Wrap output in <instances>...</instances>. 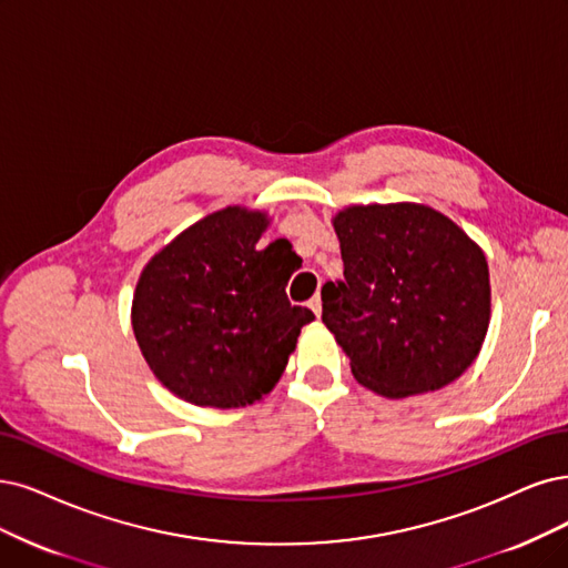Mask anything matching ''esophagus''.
Instances as JSON below:
<instances>
[{"instance_id": "esophagus-1", "label": "esophagus", "mask_w": 568, "mask_h": 568, "mask_svg": "<svg viewBox=\"0 0 568 568\" xmlns=\"http://www.w3.org/2000/svg\"><path fill=\"white\" fill-rule=\"evenodd\" d=\"M308 306H311V311L316 313V316L321 318V313H323V300H321V295H313L311 302H308Z\"/></svg>"}]
</instances>
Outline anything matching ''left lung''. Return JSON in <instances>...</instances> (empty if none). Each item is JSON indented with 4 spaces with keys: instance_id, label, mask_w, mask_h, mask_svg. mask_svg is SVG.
I'll use <instances>...</instances> for the list:
<instances>
[{
    "instance_id": "left-lung-1",
    "label": "left lung",
    "mask_w": 568,
    "mask_h": 568,
    "mask_svg": "<svg viewBox=\"0 0 568 568\" xmlns=\"http://www.w3.org/2000/svg\"><path fill=\"white\" fill-rule=\"evenodd\" d=\"M332 224L344 281L323 285V323L358 384L397 400L458 379L491 321L481 247L424 203L348 205Z\"/></svg>"
}]
</instances>
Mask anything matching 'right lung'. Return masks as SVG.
Wrapping results in <instances>:
<instances>
[{
    "label": "right lung",
    "instance_id": "add662e5",
    "mask_svg": "<svg viewBox=\"0 0 568 568\" xmlns=\"http://www.w3.org/2000/svg\"><path fill=\"white\" fill-rule=\"evenodd\" d=\"M271 217L226 205L186 226L142 268L131 323L156 379L196 407L264 400L285 372L306 323L285 285L300 257L292 245L257 243Z\"/></svg>",
    "mask_w": 568,
    "mask_h": 568
}]
</instances>
